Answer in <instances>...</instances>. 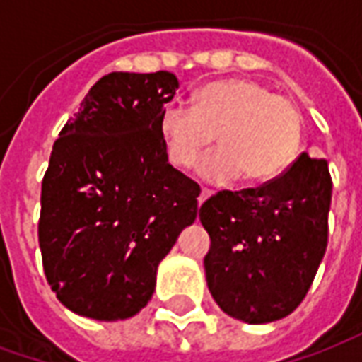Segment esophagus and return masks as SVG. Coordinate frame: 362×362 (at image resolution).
<instances>
[{
  "label": "esophagus",
  "mask_w": 362,
  "mask_h": 362,
  "mask_svg": "<svg viewBox=\"0 0 362 362\" xmlns=\"http://www.w3.org/2000/svg\"><path fill=\"white\" fill-rule=\"evenodd\" d=\"M211 196V192L209 189H202V194H199V197H197V205H202L207 199V197Z\"/></svg>",
  "instance_id": "1"
}]
</instances>
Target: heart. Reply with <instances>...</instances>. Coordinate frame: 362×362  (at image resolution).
<instances>
[{
    "label": "heart",
    "instance_id": "obj_1",
    "mask_svg": "<svg viewBox=\"0 0 362 362\" xmlns=\"http://www.w3.org/2000/svg\"><path fill=\"white\" fill-rule=\"evenodd\" d=\"M158 132L166 157L189 168L217 137L219 149L197 166L209 184H228L244 176L248 184L277 178L300 145V116L295 104L250 79H223L194 95L192 108L168 104Z\"/></svg>",
    "mask_w": 362,
    "mask_h": 362
}]
</instances>
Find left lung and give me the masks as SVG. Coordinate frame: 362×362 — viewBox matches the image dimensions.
I'll return each instance as SVG.
<instances>
[{
  "mask_svg": "<svg viewBox=\"0 0 362 362\" xmlns=\"http://www.w3.org/2000/svg\"><path fill=\"white\" fill-rule=\"evenodd\" d=\"M329 204L327 160L306 153L259 188L209 197L199 207L211 238L204 266L221 310L246 324L295 310L326 254Z\"/></svg>",
  "mask_w": 362,
  "mask_h": 362,
  "instance_id": "1",
  "label": "left lung"
}]
</instances>
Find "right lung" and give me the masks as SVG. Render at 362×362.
Here are the masks:
<instances>
[{"mask_svg":"<svg viewBox=\"0 0 362 362\" xmlns=\"http://www.w3.org/2000/svg\"><path fill=\"white\" fill-rule=\"evenodd\" d=\"M176 89L170 71L104 75L52 147L38 243L52 291L79 316L145 308L160 259L196 221L199 186L168 163L158 132Z\"/></svg>","mask_w":362,"mask_h":362,"instance_id":"add662e5","label":"right lung"}]
</instances>
